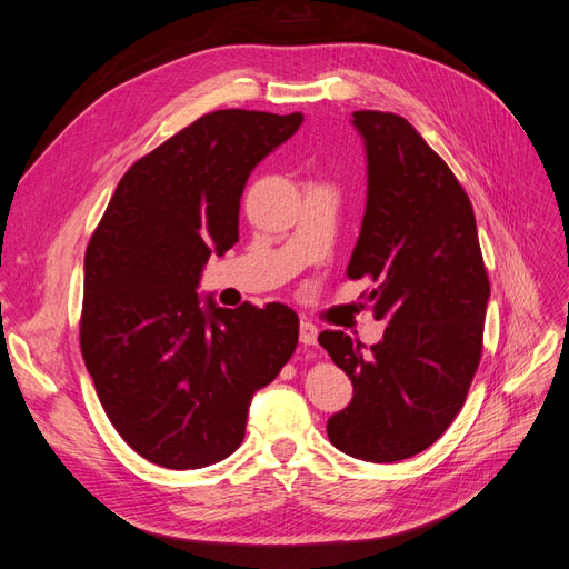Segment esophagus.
<instances>
[{
	"label": "esophagus",
	"mask_w": 569,
	"mask_h": 569,
	"mask_svg": "<svg viewBox=\"0 0 569 569\" xmlns=\"http://www.w3.org/2000/svg\"><path fill=\"white\" fill-rule=\"evenodd\" d=\"M299 339H301L303 347H316L318 327L311 320H301V325H299Z\"/></svg>",
	"instance_id": "obj_1"
}]
</instances>
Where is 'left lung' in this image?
<instances>
[{"label":"left lung","instance_id":"left-lung-1","mask_svg":"<svg viewBox=\"0 0 569 569\" xmlns=\"http://www.w3.org/2000/svg\"><path fill=\"white\" fill-rule=\"evenodd\" d=\"M353 126L366 140L368 203L347 274L375 282L363 297L389 325L370 349L320 332V347L353 385L327 437L353 458L396 462L432 446L468 399L489 274L472 203L420 132L385 111H356Z\"/></svg>","mask_w":569,"mask_h":569}]
</instances>
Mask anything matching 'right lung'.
<instances>
[{"mask_svg": "<svg viewBox=\"0 0 569 569\" xmlns=\"http://www.w3.org/2000/svg\"><path fill=\"white\" fill-rule=\"evenodd\" d=\"M301 120L247 109L197 118L128 168L84 251V366L116 432L161 468L234 453L253 393L297 349L289 306H201L197 284L209 256L237 244L251 170Z\"/></svg>", "mask_w": 569, "mask_h": 569, "instance_id": "obj_1", "label": "right lung"}]
</instances>
